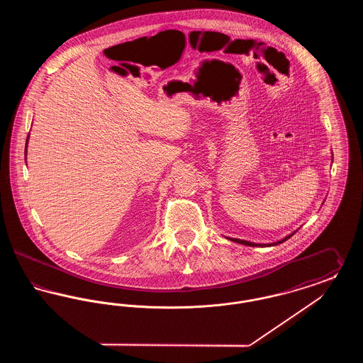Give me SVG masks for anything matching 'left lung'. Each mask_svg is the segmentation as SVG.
I'll use <instances>...</instances> for the list:
<instances>
[{
    "label": "left lung",
    "instance_id": "left-lung-1",
    "mask_svg": "<svg viewBox=\"0 0 363 363\" xmlns=\"http://www.w3.org/2000/svg\"><path fill=\"white\" fill-rule=\"evenodd\" d=\"M294 234H295V231L291 233V234H289L287 237H284L283 240L272 242V243H255V242L245 241V240H238V238H228V240H230V241L237 242V243H242V245H246V246H259V247H265V246H275V245H279V243H281V242L287 241L290 237H293Z\"/></svg>",
    "mask_w": 363,
    "mask_h": 363
}]
</instances>
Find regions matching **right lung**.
I'll return each instance as SVG.
<instances>
[{"label": "right lung", "instance_id": "obj_1", "mask_svg": "<svg viewBox=\"0 0 363 363\" xmlns=\"http://www.w3.org/2000/svg\"><path fill=\"white\" fill-rule=\"evenodd\" d=\"M30 138V136H28ZM28 138H27V141H26V150H24V155H26V159H27V144H28Z\"/></svg>", "mask_w": 363, "mask_h": 363}]
</instances>
